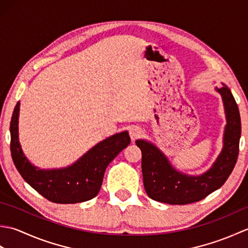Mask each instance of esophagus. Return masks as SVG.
<instances>
[{
    "mask_svg": "<svg viewBox=\"0 0 248 248\" xmlns=\"http://www.w3.org/2000/svg\"><path fill=\"white\" fill-rule=\"evenodd\" d=\"M129 134H130L131 140L134 141L140 138L141 129L139 127V125H132V127L129 129Z\"/></svg>",
    "mask_w": 248,
    "mask_h": 248,
    "instance_id": "obj_1",
    "label": "esophagus"
}]
</instances>
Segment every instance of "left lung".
Masks as SVG:
<instances>
[{
	"instance_id": "obj_1",
	"label": "left lung",
	"mask_w": 248,
	"mask_h": 248,
	"mask_svg": "<svg viewBox=\"0 0 248 248\" xmlns=\"http://www.w3.org/2000/svg\"><path fill=\"white\" fill-rule=\"evenodd\" d=\"M222 94L227 116L224 147L212 168L198 177L178 172L166 156L145 140H136L141 151V171L148 196L170 204H188L199 202L219 188L232 172L238 160L241 138V117L238 104L227 86L217 88Z\"/></svg>"
}]
</instances>
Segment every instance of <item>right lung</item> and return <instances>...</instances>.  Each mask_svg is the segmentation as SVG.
I'll return each mask as SVG.
<instances>
[{"mask_svg": "<svg viewBox=\"0 0 248 248\" xmlns=\"http://www.w3.org/2000/svg\"><path fill=\"white\" fill-rule=\"evenodd\" d=\"M20 103L10 120V152L14 164L24 180L45 198L55 203H77L96 197L101 187L105 168L119 152L130 145L128 132L115 134L100 141L75 164L65 170H37L26 159L18 140Z\"/></svg>", "mask_w": 248, "mask_h": 248, "instance_id": "right-lung-1", "label": "right lung"}]
</instances>
